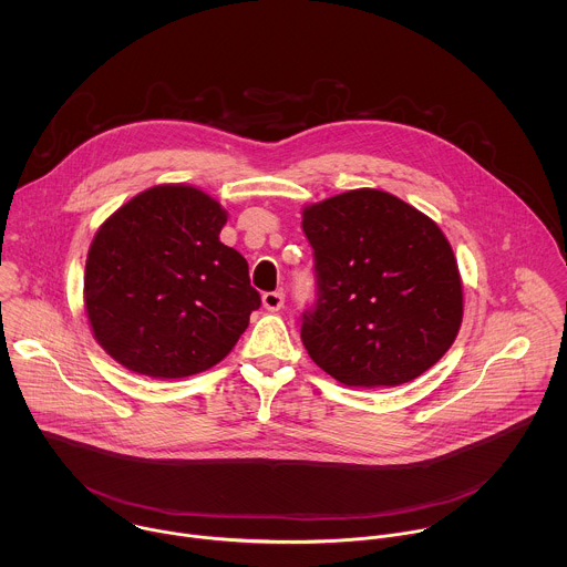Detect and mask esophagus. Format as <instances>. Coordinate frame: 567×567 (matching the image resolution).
<instances>
[{
    "mask_svg": "<svg viewBox=\"0 0 567 567\" xmlns=\"http://www.w3.org/2000/svg\"><path fill=\"white\" fill-rule=\"evenodd\" d=\"M286 303V295L281 290H275V292H266L261 297V306L268 310V312H279Z\"/></svg>",
    "mask_w": 567,
    "mask_h": 567,
    "instance_id": "34e87169",
    "label": "esophagus"
}]
</instances>
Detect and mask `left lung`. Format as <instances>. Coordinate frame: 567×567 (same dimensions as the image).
I'll use <instances>...</instances> for the list:
<instances>
[{"label":"left lung","instance_id":"1","mask_svg":"<svg viewBox=\"0 0 567 567\" xmlns=\"http://www.w3.org/2000/svg\"><path fill=\"white\" fill-rule=\"evenodd\" d=\"M301 216L321 290L301 327L310 358L355 389L400 386L434 367L463 323V279L439 225L373 187Z\"/></svg>","mask_w":567,"mask_h":567}]
</instances>
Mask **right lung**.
I'll return each mask as SVG.
<instances>
[{
    "instance_id": "1",
    "label": "right lung",
    "mask_w": 567,
    "mask_h": 567,
    "mask_svg": "<svg viewBox=\"0 0 567 567\" xmlns=\"http://www.w3.org/2000/svg\"><path fill=\"white\" fill-rule=\"evenodd\" d=\"M225 207L200 187L162 183L115 209L84 264V312L124 369L178 380L225 360L259 308L243 255L220 243Z\"/></svg>"
}]
</instances>
